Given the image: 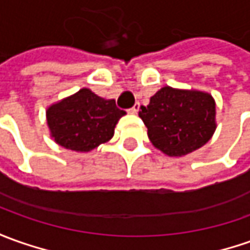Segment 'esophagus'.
<instances>
[{
    "instance_id": "esophagus-1",
    "label": "esophagus",
    "mask_w": 250,
    "mask_h": 250,
    "mask_svg": "<svg viewBox=\"0 0 250 250\" xmlns=\"http://www.w3.org/2000/svg\"><path fill=\"white\" fill-rule=\"evenodd\" d=\"M139 106H141V105H139V103H135V104H134V106L128 109V112H130V113H134V115H135V113H138Z\"/></svg>"
}]
</instances>
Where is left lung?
<instances>
[{"label":"left lung","mask_w":250,"mask_h":250,"mask_svg":"<svg viewBox=\"0 0 250 250\" xmlns=\"http://www.w3.org/2000/svg\"><path fill=\"white\" fill-rule=\"evenodd\" d=\"M139 118L147 127L154 147L171 157H181L204 146L216 130V106L209 93L198 90L160 89Z\"/></svg>","instance_id":"obj_1"}]
</instances>
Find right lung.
Masks as SVG:
<instances>
[{
	"label": "right lung",
	"instance_id": "obj_1",
	"mask_svg": "<svg viewBox=\"0 0 250 250\" xmlns=\"http://www.w3.org/2000/svg\"><path fill=\"white\" fill-rule=\"evenodd\" d=\"M125 115L115 100L101 98L86 87L46 109L47 127L54 142L75 152H90L108 142Z\"/></svg>",
	"mask_w": 250,
	"mask_h": 250
}]
</instances>
